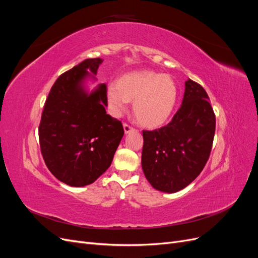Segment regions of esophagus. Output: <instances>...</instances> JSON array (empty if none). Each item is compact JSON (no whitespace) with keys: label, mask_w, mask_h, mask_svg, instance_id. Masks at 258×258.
I'll return each instance as SVG.
<instances>
[{"label":"esophagus","mask_w":258,"mask_h":258,"mask_svg":"<svg viewBox=\"0 0 258 258\" xmlns=\"http://www.w3.org/2000/svg\"><path fill=\"white\" fill-rule=\"evenodd\" d=\"M123 131H124V134H129V132L135 131V128H132L131 126H129V124H127V123H123Z\"/></svg>","instance_id":"obj_1"}]
</instances>
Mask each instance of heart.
Here are the masks:
<instances>
[{
  "instance_id": "obj_1",
  "label": "heart",
  "mask_w": 258,
  "mask_h": 258,
  "mask_svg": "<svg viewBox=\"0 0 258 258\" xmlns=\"http://www.w3.org/2000/svg\"><path fill=\"white\" fill-rule=\"evenodd\" d=\"M105 96L113 115L120 116L134 101L132 111L138 121L144 127L157 128L172 115L178 89L170 75L141 70L123 74L115 84L107 85Z\"/></svg>"
}]
</instances>
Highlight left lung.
Wrapping results in <instances>:
<instances>
[{
    "mask_svg": "<svg viewBox=\"0 0 258 258\" xmlns=\"http://www.w3.org/2000/svg\"><path fill=\"white\" fill-rule=\"evenodd\" d=\"M215 132V115L206 90L185 82L179 110L167 126L143 131L142 169L150 184L173 194L188 186L209 159Z\"/></svg>",
    "mask_w": 258,
    "mask_h": 258,
    "instance_id": "obj_1",
    "label": "left lung"
}]
</instances>
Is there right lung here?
<instances>
[{
  "label": "right lung",
  "mask_w": 258,
  "mask_h": 258,
  "mask_svg": "<svg viewBox=\"0 0 258 258\" xmlns=\"http://www.w3.org/2000/svg\"><path fill=\"white\" fill-rule=\"evenodd\" d=\"M103 59H86L58 77L44 106L38 138L52 175L72 187L92 184L111 166L123 128L106 114L105 84L96 75Z\"/></svg>",
  "instance_id": "obj_1"
}]
</instances>
